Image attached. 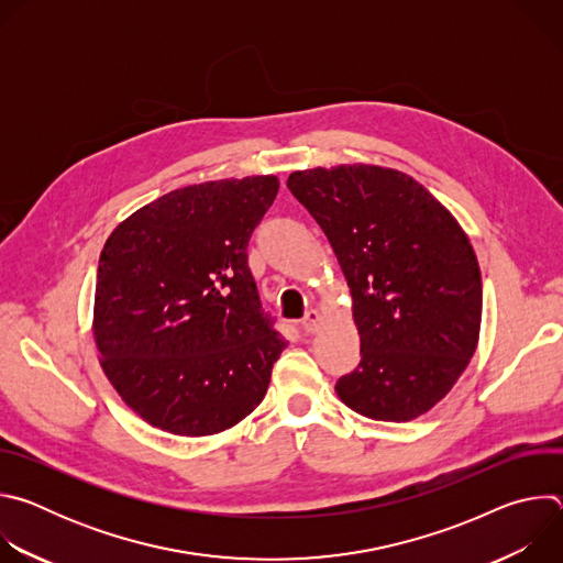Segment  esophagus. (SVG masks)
<instances>
[{
	"label": "esophagus",
	"instance_id": "1",
	"mask_svg": "<svg viewBox=\"0 0 563 563\" xmlns=\"http://www.w3.org/2000/svg\"><path fill=\"white\" fill-rule=\"evenodd\" d=\"M318 325H320V311H318V309H309V311L305 313V318L300 320L302 332L313 334V332L318 330Z\"/></svg>",
	"mask_w": 563,
	"mask_h": 563
}]
</instances>
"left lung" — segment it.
<instances>
[{
  "label": "left lung",
  "mask_w": 563,
  "mask_h": 563,
  "mask_svg": "<svg viewBox=\"0 0 563 563\" xmlns=\"http://www.w3.org/2000/svg\"><path fill=\"white\" fill-rule=\"evenodd\" d=\"M287 187L328 235L352 296L361 363L339 378V398L374 421L428 415L481 332V274L463 227L387 167H316L294 172Z\"/></svg>",
  "instance_id": "left-lung-1"
}]
</instances>
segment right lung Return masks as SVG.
<instances>
[{
  "mask_svg": "<svg viewBox=\"0 0 563 563\" xmlns=\"http://www.w3.org/2000/svg\"><path fill=\"white\" fill-rule=\"evenodd\" d=\"M276 176L165 194L109 235L93 339L124 404L176 437H211L250 417L287 343L261 311L247 243Z\"/></svg>",
  "mask_w": 563,
  "mask_h": 563,
  "instance_id": "1",
  "label": "right lung"
}]
</instances>
